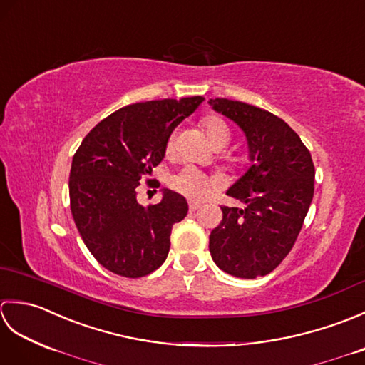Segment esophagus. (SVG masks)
<instances>
[{
	"mask_svg": "<svg viewBox=\"0 0 365 365\" xmlns=\"http://www.w3.org/2000/svg\"><path fill=\"white\" fill-rule=\"evenodd\" d=\"M188 207H190L191 212H195V210H197V208H200V204H199V202H195V200H190Z\"/></svg>",
	"mask_w": 365,
	"mask_h": 365,
	"instance_id": "obj_1",
	"label": "esophagus"
}]
</instances>
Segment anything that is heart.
Masks as SVG:
<instances>
[{
  "label": "heart",
  "instance_id": "heart-1",
  "mask_svg": "<svg viewBox=\"0 0 365 365\" xmlns=\"http://www.w3.org/2000/svg\"><path fill=\"white\" fill-rule=\"evenodd\" d=\"M204 128L216 149H222V147L227 145L230 139V131L226 123H224V120L218 118H207L204 119ZM175 143L177 131H170V135L166 139L168 153L174 152ZM169 185L170 188L180 192L183 196L191 199H204L208 195H212V192L218 188L220 183L215 177L202 173V170H199L195 166H185L170 177Z\"/></svg>",
  "mask_w": 365,
  "mask_h": 365
}]
</instances>
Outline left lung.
<instances>
[{
  "mask_svg": "<svg viewBox=\"0 0 365 365\" xmlns=\"http://www.w3.org/2000/svg\"><path fill=\"white\" fill-rule=\"evenodd\" d=\"M210 105L245 131L252 165L227 191L245 208L222 205L210 234L213 262L227 274L255 279L290 252L314 197L315 168L307 147L281 118L237 100Z\"/></svg>",
  "mask_w": 365,
  "mask_h": 365,
  "instance_id": "left-lung-1",
  "label": "left lung"
}]
</instances>
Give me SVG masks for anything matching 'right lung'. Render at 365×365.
<instances>
[{
  "label": "right lung",
  "mask_w": 365,
  "mask_h": 365,
  "mask_svg": "<svg viewBox=\"0 0 365 365\" xmlns=\"http://www.w3.org/2000/svg\"><path fill=\"white\" fill-rule=\"evenodd\" d=\"M204 97L163 98L123 106L100 120L76 149L68 195L84 245L100 265L123 277L160 268L175 222L188 213L183 196L165 190L160 204H138V187L165 157L166 139Z\"/></svg>",
  "instance_id": "1"
}]
</instances>
